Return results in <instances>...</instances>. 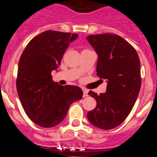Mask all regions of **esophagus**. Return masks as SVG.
<instances>
[{
	"mask_svg": "<svg viewBox=\"0 0 157 157\" xmlns=\"http://www.w3.org/2000/svg\"><path fill=\"white\" fill-rule=\"evenodd\" d=\"M83 90L82 97L83 98H86V97H87V96H88V92H87L86 90Z\"/></svg>",
	"mask_w": 157,
	"mask_h": 157,
	"instance_id": "obj_1",
	"label": "esophagus"
}]
</instances>
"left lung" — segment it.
Instances as JSON below:
<instances>
[{"instance_id": "8db88e82", "label": "left lung", "mask_w": 157, "mask_h": 157, "mask_svg": "<svg viewBox=\"0 0 157 157\" xmlns=\"http://www.w3.org/2000/svg\"><path fill=\"white\" fill-rule=\"evenodd\" d=\"M87 40L98 55L97 75L106 79V93L89 95L97 101L87 113L89 121L102 130L121 124L132 110L141 85L140 59L135 48L117 34L89 35Z\"/></svg>"}]
</instances>
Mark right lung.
<instances>
[{
  "mask_svg": "<svg viewBox=\"0 0 157 157\" xmlns=\"http://www.w3.org/2000/svg\"><path fill=\"white\" fill-rule=\"evenodd\" d=\"M77 34L47 30L30 41L18 66L16 89L22 106L32 121L40 127H52L61 123L69 107L82 98L76 86L59 85L51 72L57 69L69 43Z\"/></svg>",
  "mask_w": 157,
  "mask_h": 157,
  "instance_id": "1",
  "label": "right lung"
}]
</instances>
